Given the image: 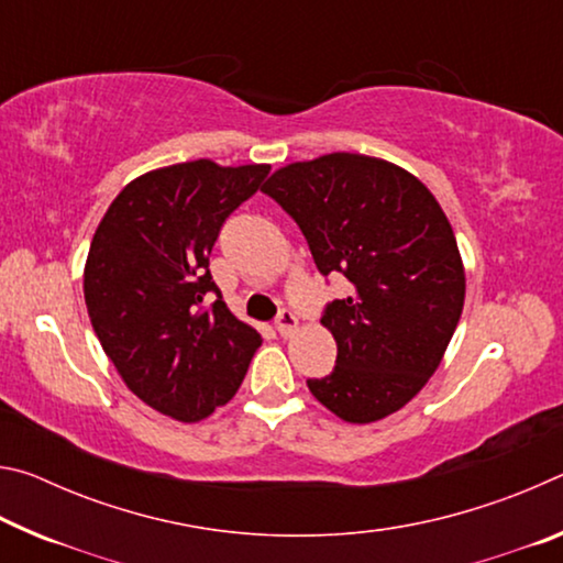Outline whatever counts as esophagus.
<instances>
[{
    "label": "esophagus",
    "mask_w": 563,
    "mask_h": 563,
    "mask_svg": "<svg viewBox=\"0 0 563 563\" xmlns=\"http://www.w3.org/2000/svg\"><path fill=\"white\" fill-rule=\"evenodd\" d=\"M275 330L280 332L283 338H290L295 330H298V318H295L292 310H280L278 320H275Z\"/></svg>",
    "instance_id": "esophagus-1"
}]
</instances>
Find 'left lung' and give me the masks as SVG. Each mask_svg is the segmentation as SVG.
<instances>
[{
	"label": "left lung",
	"instance_id": "left-lung-1",
	"mask_svg": "<svg viewBox=\"0 0 563 563\" xmlns=\"http://www.w3.org/2000/svg\"><path fill=\"white\" fill-rule=\"evenodd\" d=\"M261 190L300 225L318 271L350 280L320 320L338 365L308 379L312 397L350 424L402 409L440 367L464 308L442 206L409 170L345 151L283 166Z\"/></svg>",
	"mask_w": 563,
	"mask_h": 563
}]
</instances>
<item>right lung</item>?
<instances>
[{"label":"right lung","mask_w":563,"mask_h":563,"mask_svg":"<svg viewBox=\"0 0 563 563\" xmlns=\"http://www.w3.org/2000/svg\"><path fill=\"white\" fill-rule=\"evenodd\" d=\"M268 170L211 158L148 170L123 186L93 233L84 265L93 332L131 393L178 422L225 405L263 342L228 310L208 255Z\"/></svg>","instance_id":"obj_1"}]
</instances>
